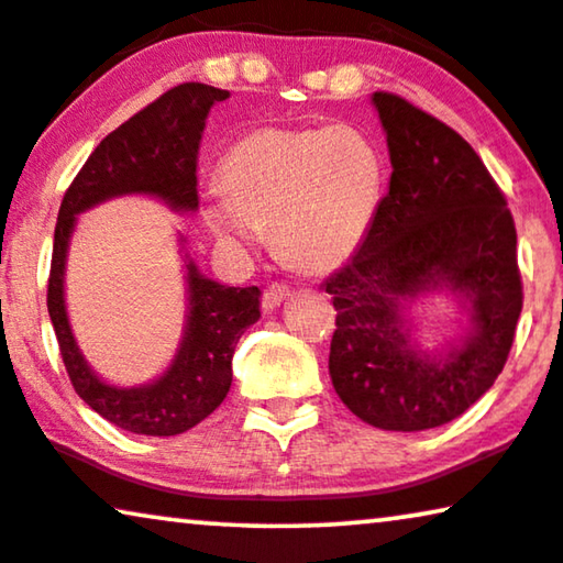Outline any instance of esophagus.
<instances>
[{
  "label": "esophagus",
  "mask_w": 563,
  "mask_h": 563,
  "mask_svg": "<svg viewBox=\"0 0 563 563\" xmlns=\"http://www.w3.org/2000/svg\"><path fill=\"white\" fill-rule=\"evenodd\" d=\"M288 296H290L288 285H283V283L267 285L265 292H263V308H265V311H273V308H278Z\"/></svg>",
  "instance_id": "esophagus-1"
}]
</instances>
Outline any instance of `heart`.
<instances>
[{
  "mask_svg": "<svg viewBox=\"0 0 563 563\" xmlns=\"http://www.w3.org/2000/svg\"><path fill=\"white\" fill-rule=\"evenodd\" d=\"M217 184L224 201L206 209L213 234L244 244L271 234L292 271L329 273L367 234L385 165L357 126H265L229 147Z\"/></svg>",
  "mask_w": 563,
  "mask_h": 563,
  "instance_id": "heart-1",
  "label": "heart"
}]
</instances>
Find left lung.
Here are the masks:
<instances>
[{"mask_svg":"<svg viewBox=\"0 0 563 563\" xmlns=\"http://www.w3.org/2000/svg\"><path fill=\"white\" fill-rule=\"evenodd\" d=\"M393 176L369 232L327 280L329 375L344 406L385 431L437 429L477 402L508 362L522 311L516 221L456 130L375 91ZM446 284L471 298L473 336L446 361L412 350L399 300Z\"/></svg>","mask_w":563,"mask_h":563,"instance_id":"left-lung-1","label":"left lung"}]
</instances>
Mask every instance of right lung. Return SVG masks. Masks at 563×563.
Segmentation results:
<instances>
[{"mask_svg":"<svg viewBox=\"0 0 563 563\" xmlns=\"http://www.w3.org/2000/svg\"><path fill=\"white\" fill-rule=\"evenodd\" d=\"M224 99L229 91L199 81L173 86L99 142L60 201L47 278V313L78 398L124 431L176 437L221 406L232 385L234 346L244 329L260 319V290L255 285L227 288L203 278L188 263L191 308L178 357L155 383L114 387L93 375L70 334L63 303L68 236L76 213L122 194H153L173 209L194 211L199 206L196 163L206 117Z\"/></svg>","mask_w":563,"mask_h":563,"instance_id":"1","label":"right lung"}]
</instances>
